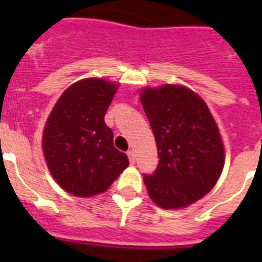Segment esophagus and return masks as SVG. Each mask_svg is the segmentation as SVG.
Wrapping results in <instances>:
<instances>
[{"instance_id": "34e87169", "label": "esophagus", "mask_w": 262, "mask_h": 262, "mask_svg": "<svg viewBox=\"0 0 262 262\" xmlns=\"http://www.w3.org/2000/svg\"><path fill=\"white\" fill-rule=\"evenodd\" d=\"M127 158H129V162H130L132 164H133V163H135V162H136L135 152L132 151V149H129V151H127Z\"/></svg>"}]
</instances>
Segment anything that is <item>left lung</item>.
Instances as JSON below:
<instances>
[{
    "instance_id": "obj_1",
    "label": "left lung",
    "mask_w": 262,
    "mask_h": 262,
    "mask_svg": "<svg viewBox=\"0 0 262 262\" xmlns=\"http://www.w3.org/2000/svg\"><path fill=\"white\" fill-rule=\"evenodd\" d=\"M141 103L152 127L159 163L144 175L152 201L178 209L212 190L224 164L223 143L207 104L179 85L147 88Z\"/></svg>"
}]
</instances>
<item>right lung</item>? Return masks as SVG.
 I'll use <instances>...</instances> for the list:
<instances>
[{
    "label": "right lung",
    "instance_id": "add662e5",
    "mask_svg": "<svg viewBox=\"0 0 262 262\" xmlns=\"http://www.w3.org/2000/svg\"><path fill=\"white\" fill-rule=\"evenodd\" d=\"M118 85L85 79L71 85L51 111L43 132V152L59 186L79 197L107 190L129 166L113 143L104 114Z\"/></svg>",
    "mask_w": 262,
    "mask_h": 262
}]
</instances>
